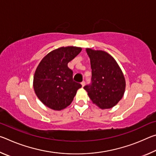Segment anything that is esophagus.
<instances>
[{"instance_id":"34e87169","label":"esophagus","mask_w":156,"mask_h":156,"mask_svg":"<svg viewBox=\"0 0 156 156\" xmlns=\"http://www.w3.org/2000/svg\"><path fill=\"white\" fill-rule=\"evenodd\" d=\"M81 84H82V86L84 87V85H85V82H84V81H83V82H82V83H81Z\"/></svg>"}]
</instances>
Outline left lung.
<instances>
[{"label":"left lung","mask_w":156,"mask_h":156,"mask_svg":"<svg viewBox=\"0 0 156 156\" xmlns=\"http://www.w3.org/2000/svg\"><path fill=\"white\" fill-rule=\"evenodd\" d=\"M90 58L91 83L84 87L93 103L100 109L117 105L125 90V79L115 59L101 50L86 49Z\"/></svg>","instance_id":"left-lung-1"}]
</instances>
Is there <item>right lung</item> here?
I'll return each mask as SVG.
<instances>
[{
  "label": "right lung",
  "instance_id": "add662e5",
  "mask_svg": "<svg viewBox=\"0 0 156 156\" xmlns=\"http://www.w3.org/2000/svg\"><path fill=\"white\" fill-rule=\"evenodd\" d=\"M81 50L76 47H60L46 55L37 67L34 76V91L50 109L60 111L69 106L82 87L73 81V71L67 66Z\"/></svg>",
  "mask_w": 156,
  "mask_h": 156
}]
</instances>
